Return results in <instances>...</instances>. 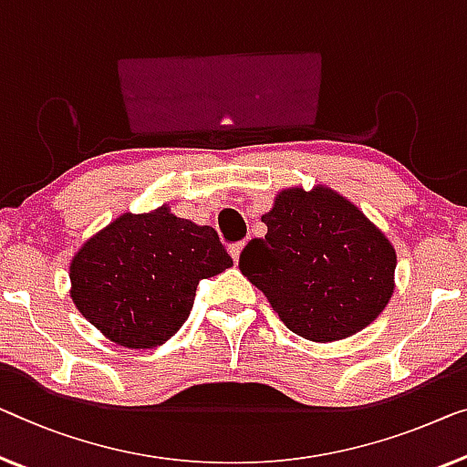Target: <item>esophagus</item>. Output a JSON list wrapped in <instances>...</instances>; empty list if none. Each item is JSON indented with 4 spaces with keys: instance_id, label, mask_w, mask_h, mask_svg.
<instances>
[{
    "instance_id": "1",
    "label": "esophagus",
    "mask_w": 467,
    "mask_h": 467,
    "mask_svg": "<svg viewBox=\"0 0 467 467\" xmlns=\"http://www.w3.org/2000/svg\"><path fill=\"white\" fill-rule=\"evenodd\" d=\"M243 247H245V241L234 243V245L228 247V254L233 255V260H234V262H239V255H241V252H243Z\"/></svg>"
}]
</instances>
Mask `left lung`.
<instances>
[{
    "label": "left lung",
    "mask_w": 467,
    "mask_h": 467,
    "mask_svg": "<svg viewBox=\"0 0 467 467\" xmlns=\"http://www.w3.org/2000/svg\"><path fill=\"white\" fill-rule=\"evenodd\" d=\"M262 222L268 233L247 243L239 268L287 329L327 344L381 315L394 294L396 252L352 201L323 184L291 186Z\"/></svg>",
    "instance_id": "left-lung-1"
}]
</instances>
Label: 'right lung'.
Listing matches in <instances>:
<instances>
[{
  "mask_svg": "<svg viewBox=\"0 0 467 467\" xmlns=\"http://www.w3.org/2000/svg\"><path fill=\"white\" fill-rule=\"evenodd\" d=\"M233 266L218 233L161 205L123 213L71 260V297L110 342L165 344L191 315L201 278Z\"/></svg>",
  "mask_w": 467,
  "mask_h": 467,
  "instance_id": "obj_1",
  "label": "right lung"
}]
</instances>
